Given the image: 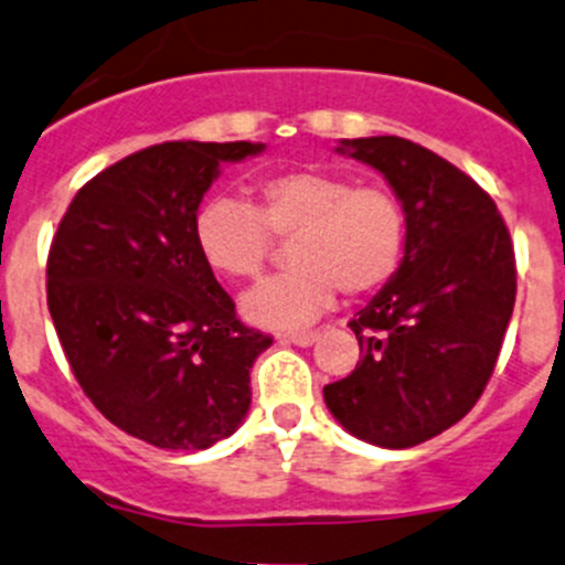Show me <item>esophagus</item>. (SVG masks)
Instances as JSON below:
<instances>
[{"mask_svg":"<svg viewBox=\"0 0 565 565\" xmlns=\"http://www.w3.org/2000/svg\"><path fill=\"white\" fill-rule=\"evenodd\" d=\"M317 337H320L317 331H284V333H278V342L298 344V348H309Z\"/></svg>","mask_w":565,"mask_h":565,"instance_id":"1","label":"esophagus"}]
</instances>
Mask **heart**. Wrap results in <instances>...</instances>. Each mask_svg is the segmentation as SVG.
Wrapping results in <instances>:
<instances>
[{
	"instance_id": "heart-1",
	"label": "heart",
	"mask_w": 565,
	"mask_h": 565,
	"mask_svg": "<svg viewBox=\"0 0 565 565\" xmlns=\"http://www.w3.org/2000/svg\"><path fill=\"white\" fill-rule=\"evenodd\" d=\"M273 237L292 239V270L256 284L243 315L265 328L315 320L344 295L383 287L399 267L408 237L405 210L386 188H353L322 168H292L259 182V204L217 195L195 215V245L206 265L228 278H256Z\"/></svg>"
}]
</instances>
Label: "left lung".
<instances>
[{
  "mask_svg": "<svg viewBox=\"0 0 565 565\" xmlns=\"http://www.w3.org/2000/svg\"><path fill=\"white\" fill-rule=\"evenodd\" d=\"M337 151L383 173L408 237L397 273L350 320L361 361L322 397L355 439L405 450L483 394L516 303L513 243L491 195L425 146L381 135Z\"/></svg>",
  "mask_w": 565,
  "mask_h": 565,
  "instance_id": "1",
  "label": "left lung"
}]
</instances>
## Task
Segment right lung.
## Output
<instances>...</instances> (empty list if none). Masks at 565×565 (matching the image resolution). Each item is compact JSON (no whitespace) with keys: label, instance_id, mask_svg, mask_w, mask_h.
Instances as JSON below:
<instances>
[{"label":"right lung","instance_id":"obj_1","mask_svg":"<svg viewBox=\"0 0 565 565\" xmlns=\"http://www.w3.org/2000/svg\"><path fill=\"white\" fill-rule=\"evenodd\" d=\"M262 151L248 140L135 151L74 195L49 248V315L82 392L162 450L232 436L250 408V366L273 344L237 320L195 245L223 162Z\"/></svg>","mask_w":565,"mask_h":565}]
</instances>
